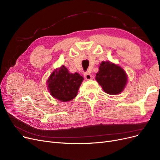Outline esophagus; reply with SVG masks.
Instances as JSON below:
<instances>
[{"mask_svg":"<svg viewBox=\"0 0 160 160\" xmlns=\"http://www.w3.org/2000/svg\"><path fill=\"white\" fill-rule=\"evenodd\" d=\"M84 77H85V79H87V80H90L92 78V76L89 72H84Z\"/></svg>","mask_w":160,"mask_h":160,"instance_id":"obj_1","label":"esophagus"}]
</instances>
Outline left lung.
Segmentation results:
<instances>
[{
  "instance_id": "left-lung-1",
  "label": "left lung",
  "mask_w": 160,
  "mask_h": 160,
  "mask_svg": "<svg viewBox=\"0 0 160 160\" xmlns=\"http://www.w3.org/2000/svg\"><path fill=\"white\" fill-rule=\"evenodd\" d=\"M96 81L103 91L110 95L122 93L128 82L126 72L119 65L110 61H103L96 74Z\"/></svg>"
}]
</instances>
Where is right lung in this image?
I'll return each instance as SVG.
<instances>
[{
    "label": "right lung",
    "instance_id": "obj_1",
    "mask_svg": "<svg viewBox=\"0 0 160 160\" xmlns=\"http://www.w3.org/2000/svg\"><path fill=\"white\" fill-rule=\"evenodd\" d=\"M83 77L77 72L71 73L64 65L54 70L47 80V89L53 98L63 102L74 99Z\"/></svg>",
    "mask_w": 160,
    "mask_h": 160
}]
</instances>
